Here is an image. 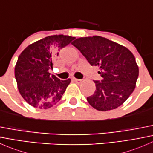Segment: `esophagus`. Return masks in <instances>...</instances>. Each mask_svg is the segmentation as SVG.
Returning <instances> with one entry per match:
<instances>
[{
  "mask_svg": "<svg viewBox=\"0 0 153 153\" xmlns=\"http://www.w3.org/2000/svg\"><path fill=\"white\" fill-rule=\"evenodd\" d=\"M73 81H75V83H77V84H81V83L82 82V80H81V79H77V78H73Z\"/></svg>",
  "mask_w": 153,
  "mask_h": 153,
  "instance_id": "obj_1",
  "label": "esophagus"
}]
</instances>
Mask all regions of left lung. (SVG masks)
<instances>
[{
	"label": "left lung",
	"mask_w": 153,
	"mask_h": 153,
	"mask_svg": "<svg viewBox=\"0 0 153 153\" xmlns=\"http://www.w3.org/2000/svg\"><path fill=\"white\" fill-rule=\"evenodd\" d=\"M72 44L92 66L99 67L102 79L94 81L95 92L87 101L98 111L122 105L135 88L138 67L133 54L126 47L101 36L75 39Z\"/></svg>",
	"instance_id": "1"
}]
</instances>
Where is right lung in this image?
<instances>
[{"instance_id":"add662e5","label":"right lung","mask_w":153,"mask_h":153,"mask_svg":"<svg viewBox=\"0 0 153 153\" xmlns=\"http://www.w3.org/2000/svg\"><path fill=\"white\" fill-rule=\"evenodd\" d=\"M75 39L74 37L55 35L30 44L21 53L15 68V76L21 96L33 107L47 109L55 106L70 83L51 75L52 58L58 51Z\"/></svg>"}]
</instances>
